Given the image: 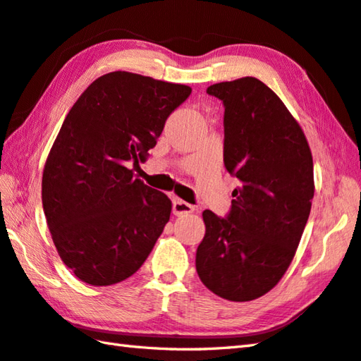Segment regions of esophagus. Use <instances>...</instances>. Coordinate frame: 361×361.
<instances>
[{"instance_id": "34e87169", "label": "esophagus", "mask_w": 361, "mask_h": 361, "mask_svg": "<svg viewBox=\"0 0 361 361\" xmlns=\"http://www.w3.org/2000/svg\"><path fill=\"white\" fill-rule=\"evenodd\" d=\"M194 206L189 204L183 200H173V206H172V211L175 216H186V214L194 212Z\"/></svg>"}]
</instances>
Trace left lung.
I'll list each match as a JSON object with an SVG mask.
<instances>
[{
    "instance_id": "8db88e82",
    "label": "left lung",
    "mask_w": 361,
    "mask_h": 361,
    "mask_svg": "<svg viewBox=\"0 0 361 361\" xmlns=\"http://www.w3.org/2000/svg\"><path fill=\"white\" fill-rule=\"evenodd\" d=\"M225 105L224 161L242 185L226 219L203 211L198 278L234 302L268 293L286 274L307 224L315 181L301 126L256 78L208 87Z\"/></svg>"
}]
</instances>
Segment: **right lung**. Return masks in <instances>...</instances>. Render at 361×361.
Returning <instances> with one entry per match:
<instances>
[{
    "label": "right lung",
    "instance_id": "1",
    "mask_svg": "<svg viewBox=\"0 0 361 361\" xmlns=\"http://www.w3.org/2000/svg\"><path fill=\"white\" fill-rule=\"evenodd\" d=\"M190 91L114 71L91 83L66 114L44 163L42 202L59 256L80 281H124L155 247L172 202L135 178V169Z\"/></svg>",
    "mask_w": 361,
    "mask_h": 361
}]
</instances>
